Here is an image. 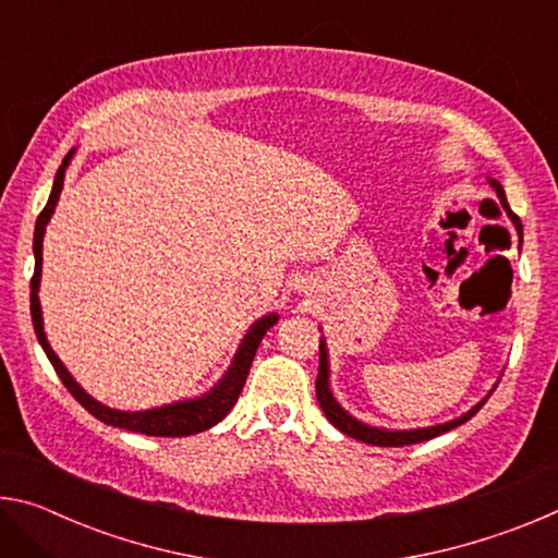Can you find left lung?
Wrapping results in <instances>:
<instances>
[{"label":"left lung","mask_w":558,"mask_h":558,"mask_svg":"<svg viewBox=\"0 0 558 558\" xmlns=\"http://www.w3.org/2000/svg\"><path fill=\"white\" fill-rule=\"evenodd\" d=\"M487 182L493 184V189H495L497 196H499V202H502V206H505L507 216H509V219H512L514 229H517V233H519V245H522V221H519V216H517V214H512V209H509V204H507V196H505V189H502V184H499L497 179H493V177H487ZM495 389H497V384L493 386V389H489V393H493ZM315 391H317L319 409L325 411L327 421L332 423L335 428L342 430L344 436H349V438H356V440H362V442H369V446H381V448H401V446H411V442L430 440V438L440 436V433L458 428L460 423L470 421L472 415H475L480 409H483L485 401L489 399V393H487L485 399H483V401H477L475 405H472V409H470L468 413H462V415H458V418H452V421H448V423H436V426H426V428H409V430H391V428H376V426H369V423L359 421V418H354L352 413L344 411V409H342V403H339V401L335 399L332 389H329V352H327V342H325V337H319V372H317Z\"/></svg>","instance_id":"obj_1"}]
</instances>
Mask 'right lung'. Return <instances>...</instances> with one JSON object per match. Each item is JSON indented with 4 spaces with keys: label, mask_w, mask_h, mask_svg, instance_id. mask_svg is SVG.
Instances as JSON below:
<instances>
[{
    "label": "right lung",
    "mask_w": 558,
    "mask_h": 558,
    "mask_svg": "<svg viewBox=\"0 0 558 558\" xmlns=\"http://www.w3.org/2000/svg\"><path fill=\"white\" fill-rule=\"evenodd\" d=\"M75 149H71L69 155L63 157V162L56 172L53 179V189L49 202H46L44 211L36 219V229H34V278H32V323H34V332L36 339H39L41 349L49 356V362L53 364L56 374L63 381L65 389L71 391V396L78 401L83 409L88 413L96 415L98 421L108 423V426L116 428H125L132 433H145V436H157V438H182V436H194V433H202L206 428H211L219 423L226 413L233 409V403L239 401V396L243 391L245 376L251 372L253 356L258 352L260 339L266 337L268 329L278 323L280 315L270 313L263 315L248 327V332L243 335L239 349H235L233 362L226 374L219 379V384H214L209 391L196 396V399H184V401H174V403H165V405H155V409H145V411H120V409H110V405L100 403L93 399V396L83 389V386L73 379L71 372L65 369L63 362L49 344L44 332V315H41V302H39V286H41V263H44V233L46 226H49L56 204H59L61 189H63V177L65 169H69L71 159H73Z\"/></svg>",
    "instance_id": "obj_1"
}]
</instances>
